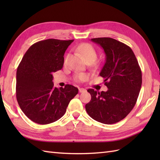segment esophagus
Instances as JSON below:
<instances>
[{"label": "esophagus", "instance_id": "1", "mask_svg": "<svg viewBox=\"0 0 160 160\" xmlns=\"http://www.w3.org/2000/svg\"><path fill=\"white\" fill-rule=\"evenodd\" d=\"M78 90H79V92H80V93L84 92V91H86L85 89H83V88H79V89H78Z\"/></svg>", "mask_w": 160, "mask_h": 160}]
</instances>
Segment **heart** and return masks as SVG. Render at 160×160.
<instances>
[{
	"mask_svg": "<svg viewBox=\"0 0 160 160\" xmlns=\"http://www.w3.org/2000/svg\"><path fill=\"white\" fill-rule=\"evenodd\" d=\"M78 52L81 53L85 58L86 60L88 62H93L96 60L98 56V53L95 47L91 45L89 43H83L78 47ZM69 56H67L65 59H64V62H67L68 60ZM87 76L84 73H78L76 76V80L77 81H83L87 79Z\"/></svg>",
	"mask_w": 160,
	"mask_h": 160,
	"instance_id": "1",
	"label": "heart"
}]
</instances>
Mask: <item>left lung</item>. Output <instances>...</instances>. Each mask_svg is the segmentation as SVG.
Listing matches in <instances>:
<instances>
[{
  "label": "left lung",
  "mask_w": 160,
  "mask_h": 160,
  "mask_svg": "<svg viewBox=\"0 0 160 160\" xmlns=\"http://www.w3.org/2000/svg\"><path fill=\"white\" fill-rule=\"evenodd\" d=\"M93 42L106 54L100 76L104 78L107 91H87L91 101L85 105L89 116L101 123L111 124L123 120L136 104L142 86V71L130 47L111 38H96Z\"/></svg>",
  "instance_id": "left-lung-1"
}]
</instances>
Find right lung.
Instances as JSON below:
<instances>
[{
	"label": "right lung",
	"mask_w": 160,
	"mask_h": 160,
	"mask_svg": "<svg viewBox=\"0 0 160 160\" xmlns=\"http://www.w3.org/2000/svg\"><path fill=\"white\" fill-rule=\"evenodd\" d=\"M73 40L47 39L33 44L24 55L16 72V99L29 119L47 124L64 115L78 89L71 84L54 87L53 73L60 70L64 54Z\"/></svg>",
	"instance_id": "obj_1"
}]
</instances>
